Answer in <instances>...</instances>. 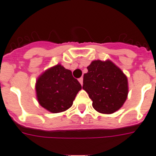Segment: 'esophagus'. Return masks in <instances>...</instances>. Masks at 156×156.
<instances>
[{
	"label": "esophagus",
	"instance_id": "34e87169",
	"mask_svg": "<svg viewBox=\"0 0 156 156\" xmlns=\"http://www.w3.org/2000/svg\"><path fill=\"white\" fill-rule=\"evenodd\" d=\"M79 80V82L80 83L81 85H82V84H83V77H80V78H79V80Z\"/></svg>",
	"mask_w": 156,
	"mask_h": 156
}]
</instances>
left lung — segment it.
<instances>
[{
	"instance_id": "8db88e82",
	"label": "left lung",
	"mask_w": 156,
	"mask_h": 156,
	"mask_svg": "<svg viewBox=\"0 0 156 156\" xmlns=\"http://www.w3.org/2000/svg\"><path fill=\"white\" fill-rule=\"evenodd\" d=\"M87 69L83 89L92 100L93 108L104 114L119 110L128 93L127 76L110 60H94Z\"/></svg>"
}]
</instances>
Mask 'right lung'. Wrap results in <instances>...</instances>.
I'll list each match as a JSON object with an SVG mask.
<instances>
[{
  "instance_id": "right-lung-1",
  "label": "right lung",
  "mask_w": 156,
  "mask_h": 156,
  "mask_svg": "<svg viewBox=\"0 0 156 156\" xmlns=\"http://www.w3.org/2000/svg\"><path fill=\"white\" fill-rule=\"evenodd\" d=\"M80 89V83L73 76L72 72L60 64L44 72L36 84L39 104L52 113L71 108Z\"/></svg>"
}]
</instances>
